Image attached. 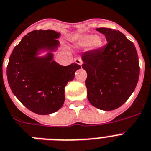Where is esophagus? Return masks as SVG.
Wrapping results in <instances>:
<instances>
[{
    "mask_svg": "<svg viewBox=\"0 0 151 151\" xmlns=\"http://www.w3.org/2000/svg\"><path fill=\"white\" fill-rule=\"evenodd\" d=\"M75 63H77V64H78V65H82V58H81L80 56H77V57H76V59H75Z\"/></svg>",
    "mask_w": 151,
    "mask_h": 151,
    "instance_id": "esophagus-1",
    "label": "esophagus"
}]
</instances>
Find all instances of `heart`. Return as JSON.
Returning a JSON list of instances; mask_svg holds the SVG:
<instances>
[{
    "instance_id": "obj_1",
    "label": "heart",
    "mask_w": 151,
    "mask_h": 151,
    "mask_svg": "<svg viewBox=\"0 0 151 151\" xmlns=\"http://www.w3.org/2000/svg\"><path fill=\"white\" fill-rule=\"evenodd\" d=\"M76 42L80 46H88L93 50H98L100 49L103 46V40L101 38L97 36L91 35H82L78 37L76 40Z\"/></svg>"
}]
</instances>
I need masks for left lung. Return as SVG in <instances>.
<instances>
[{"mask_svg": "<svg viewBox=\"0 0 151 151\" xmlns=\"http://www.w3.org/2000/svg\"><path fill=\"white\" fill-rule=\"evenodd\" d=\"M107 40L105 47L82 54V67L87 73L88 99L99 109H118L134 91L140 75L134 45L123 33L111 28H97Z\"/></svg>", "mask_w": 151, "mask_h": 151, "instance_id": "1", "label": "left lung"}]
</instances>
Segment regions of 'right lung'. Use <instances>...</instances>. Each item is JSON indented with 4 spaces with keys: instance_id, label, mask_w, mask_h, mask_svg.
<instances>
[{
    "instance_id": "right-lung-1",
    "label": "right lung",
    "mask_w": 151,
    "mask_h": 151,
    "mask_svg": "<svg viewBox=\"0 0 151 151\" xmlns=\"http://www.w3.org/2000/svg\"><path fill=\"white\" fill-rule=\"evenodd\" d=\"M60 33L54 30H33L24 36L9 59L7 76L10 88L18 100L38 114L56 112L65 101V87L73 81L81 66L72 63L63 66L46 58L36 56L37 50L56 47Z\"/></svg>"
}]
</instances>
